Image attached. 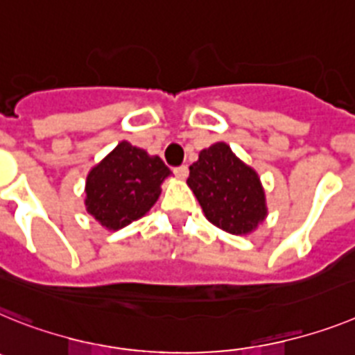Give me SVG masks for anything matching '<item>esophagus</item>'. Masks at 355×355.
<instances>
[{
	"instance_id": "1",
	"label": "esophagus",
	"mask_w": 355,
	"mask_h": 355,
	"mask_svg": "<svg viewBox=\"0 0 355 355\" xmlns=\"http://www.w3.org/2000/svg\"><path fill=\"white\" fill-rule=\"evenodd\" d=\"M174 174L178 175L180 180H187V178H189V166H187V165L175 166V168H174Z\"/></svg>"
}]
</instances>
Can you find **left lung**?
I'll list each match as a JSON object with an SVG mask.
<instances>
[{
    "label": "left lung",
    "instance_id": "obj_1",
    "mask_svg": "<svg viewBox=\"0 0 355 355\" xmlns=\"http://www.w3.org/2000/svg\"><path fill=\"white\" fill-rule=\"evenodd\" d=\"M207 219L232 235H248L268 215L260 178L224 141L202 148L187 180Z\"/></svg>",
    "mask_w": 355,
    "mask_h": 355
}]
</instances>
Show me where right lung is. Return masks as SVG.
Here are the masks:
<instances>
[{
	"instance_id": "right-lung-1",
	"label": "right lung",
	"mask_w": 355,
	"mask_h": 355,
	"mask_svg": "<svg viewBox=\"0 0 355 355\" xmlns=\"http://www.w3.org/2000/svg\"><path fill=\"white\" fill-rule=\"evenodd\" d=\"M171 168L159 156L120 141L86 180V210L104 228L120 230L154 207Z\"/></svg>"
}]
</instances>
